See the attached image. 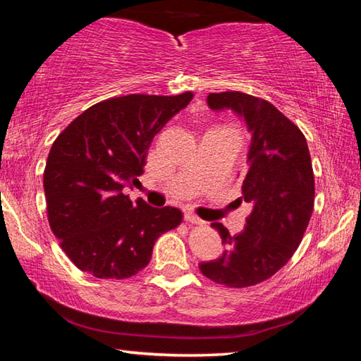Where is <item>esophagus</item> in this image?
Returning a JSON list of instances; mask_svg holds the SVG:
<instances>
[{"mask_svg": "<svg viewBox=\"0 0 361 361\" xmlns=\"http://www.w3.org/2000/svg\"><path fill=\"white\" fill-rule=\"evenodd\" d=\"M185 219H186L188 223H191V224H204L202 219H200L199 216H195L194 213H186V215H185Z\"/></svg>", "mask_w": 361, "mask_h": 361, "instance_id": "34e87169", "label": "esophagus"}]
</instances>
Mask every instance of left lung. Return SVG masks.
Returning a JSON list of instances; mask_svg holds the SVG:
<instances>
[{"instance_id": "obj_1", "label": "left lung", "mask_w": 361, "mask_h": 361, "mask_svg": "<svg viewBox=\"0 0 361 361\" xmlns=\"http://www.w3.org/2000/svg\"><path fill=\"white\" fill-rule=\"evenodd\" d=\"M207 102L215 111H235L252 132L240 200L253 212L237 235L221 223L212 224L226 250L199 267L218 285L247 288L279 272L301 243L314 210L312 161L304 133L267 100L231 90L210 94Z\"/></svg>"}]
</instances>
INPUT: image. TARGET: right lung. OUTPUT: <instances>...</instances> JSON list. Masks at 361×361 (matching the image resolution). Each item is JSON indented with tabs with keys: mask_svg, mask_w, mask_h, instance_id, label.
I'll use <instances>...</instances> for the list:
<instances>
[{
	"mask_svg": "<svg viewBox=\"0 0 361 361\" xmlns=\"http://www.w3.org/2000/svg\"><path fill=\"white\" fill-rule=\"evenodd\" d=\"M192 97H114L85 109L56 138L44 169L47 219L78 269L129 279L149 264L159 237L181 224V210L132 202L122 188L140 185L152 138Z\"/></svg>",
	"mask_w": 361,
	"mask_h": 361,
	"instance_id": "add662e5",
	"label": "right lung"
}]
</instances>
